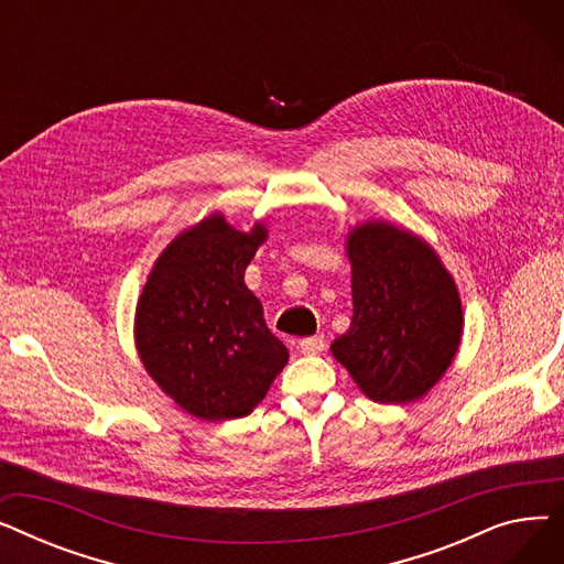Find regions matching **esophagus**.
I'll return each instance as SVG.
<instances>
[{
  "instance_id": "34e87169",
  "label": "esophagus",
  "mask_w": 564,
  "mask_h": 564,
  "mask_svg": "<svg viewBox=\"0 0 564 564\" xmlns=\"http://www.w3.org/2000/svg\"><path fill=\"white\" fill-rule=\"evenodd\" d=\"M322 349H324V336H311L300 340V351L308 354V357H315V354H319Z\"/></svg>"
}]
</instances>
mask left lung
<instances>
[{
  "mask_svg": "<svg viewBox=\"0 0 564 564\" xmlns=\"http://www.w3.org/2000/svg\"><path fill=\"white\" fill-rule=\"evenodd\" d=\"M354 315L332 343L359 391L381 404L421 400L446 375L464 334L455 279L406 228L364 221L347 232Z\"/></svg>",
  "mask_w": 564,
  "mask_h": 564,
  "instance_id": "obj_1",
  "label": "left lung"
}]
</instances>
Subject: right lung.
Wrapping results in <instances>:
<instances>
[{"label": "right lung", "instance_id": "obj_1", "mask_svg": "<svg viewBox=\"0 0 564 564\" xmlns=\"http://www.w3.org/2000/svg\"><path fill=\"white\" fill-rule=\"evenodd\" d=\"M267 226L237 230L221 213L175 235L155 260L134 311V345L145 372L189 416L242 419L288 364L267 329L245 270Z\"/></svg>", "mask_w": 564, "mask_h": 564}]
</instances>
